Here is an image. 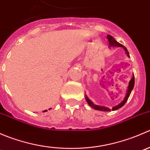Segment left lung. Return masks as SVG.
Instances as JSON below:
<instances>
[{
  "label": "left lung",
  "mask_w": 150,
  "mask_h": 150,
  "mask_svg": "<svg viewBox=\"0 0 150 150\" xmlns=\"http://www.w3.org/2000/svg\"><path fill=\"white\" fill-rule=\"evenodd\" d=\"M107 39H108L109 40V44H110V46H117V47H123V48L125 49V53H126V54L128 55V57H129V53H128V50H127V48H125V47H124V46H122V44H120V43H118V42L116 41L114 39V38L112 37L111 35H107ZM134 82H135V81H134V75H133L132 78H131V80L129 82V85H128V90H127V93H126V96H125V99H124V100L122 101L120 104H119L118 105L115 106V107H112V110H118L119 108H120V107H122V106L124 105V104H125V102H127V100H128V97H129L130 94H131V91H132V89L134 88ZM86 101H87L88 104H89V106H91V107H92L93 109H94V110H100V111H110L111 110V109H109L108 107H102V106H99V105H96V104H94L93 103V102H91V101L90 100V99H88V98L86 96Z\"/></svg>",
  "instance_id": "left-lung-1"
}]
</instances>
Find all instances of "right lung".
Returning <instances> with one entry per match:
<instances>
[{
  "instance_id": "right-lung-1",
  "label": "right lung",
  "mask_w": 150,
  "mask_h": 150,
  "mask_svg": "<svg viewBox=\"0 0 150 150\" xmlns=\"http://www.w3.org/2000/svg\"><path fill=\"white\" fill-rule=\"evenodd\" d=\"M49 110H50V109H49ZM45 111H46V110H45ZM45 111H44V112H45Z\"/></svg>"
}]
</instances>
